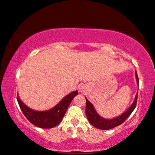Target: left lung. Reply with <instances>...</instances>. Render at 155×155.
<instances>
[{
    "label": "left lung",
    "mask_w": 155,
    "mask_h": 155,
    "mask_svg": "<svg viewBox=\"0 0 155 155\" xmlns=\"http://www.w3.org/2000/svg\"><path fill=\"white\" fill-rule=\"evenodd\" d=\"M135 77L137 83L139 85V79H138L137 74V71H135ZM137 95L138 92H137L135 98L134 100L130 107L126 110L125 112L120 114V115L117 116V117L112 118V119H105V118L101 117L99 114L96 111L95 107H94L93 104L88 100L87 98L86 99V107H85V112L86 116H87V120H89L90 123L92 124V126L95 127L96 128L100 130H110L112 128L115 127L119 126L120 124L123 123L125 120L129 117V116L131 114V113L133 112L134 108L136 107L137 104Z\"/></svg>",
    "instance_id": "obj_1"
}]
</instances>
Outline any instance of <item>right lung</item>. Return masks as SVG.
<instances>
[{"label": "right lung", "mask_w": 155, "mask_h": 155, "mask_svg": "<svg viewBox=\"0 0 155 155\" xmlns=\"http://www.w3.org/2000/svg\"><path fill=\"white\" fill-rule=\"evenodd\" d=\"M78 94V90L70 92L60 100L59 103L56 104L55 107L44 111L34 110L28 107L20 99L18 94L17 95V100L25 117L32 124L38 127L49 129V128L55 127L61 122L70 102Z\"/></svg>", "instance_id": "add662e5"}]
</instances>
